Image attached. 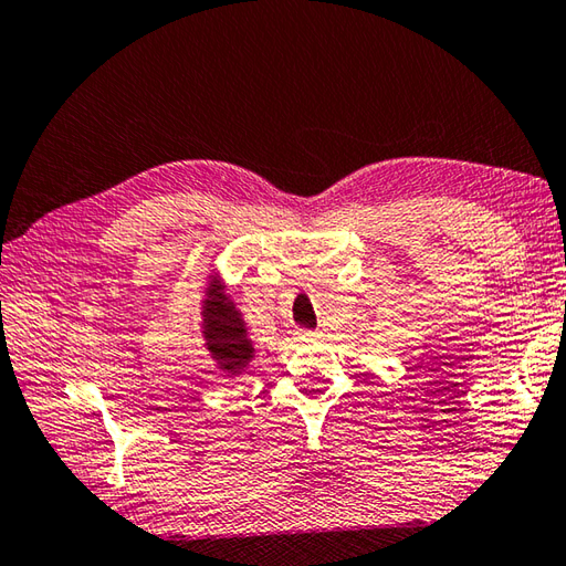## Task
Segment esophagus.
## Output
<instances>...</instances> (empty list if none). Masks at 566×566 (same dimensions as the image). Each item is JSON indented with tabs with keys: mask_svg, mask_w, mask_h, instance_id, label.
Returning a JSON list of instances; mask_svg holds the SVG:
<instances>
[{
	"mask_svg": "<svg viewBox=\"0 0 566 566\" xmlns=\"http://www.w3.org/2000/svg\"><path fill=\"white\" fill-rule=\"evenodd\" d=\"M296 338L298 340H304V343H312V340H316L318 338V334H316V331H296Z\"/></svg>",
	"mask_w": 566,
	"mask_h": 566,
	"instance_id": "34e87169",
	"label": "esophagus"
}]
</instances>
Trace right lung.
<instances>
[{
	"mask_svg": "<svg viewBox=\"0 0 566 566\" xmlns=\"http://www.w3.org/2000/svg\"><path fill=\"white\" fill-rule=\"evenodd\" d=\"M203 302V338L210 358L218 363V368L228 375H240L254 358V346L248 338L245 321L230 302L226 286L220 280H210Z\"/></svg>",
	"mask_w": 566,
	"mask_h": 566,
	"instance_id": "right-lung-1",
	"label": "right lung"
}]
</instances>
